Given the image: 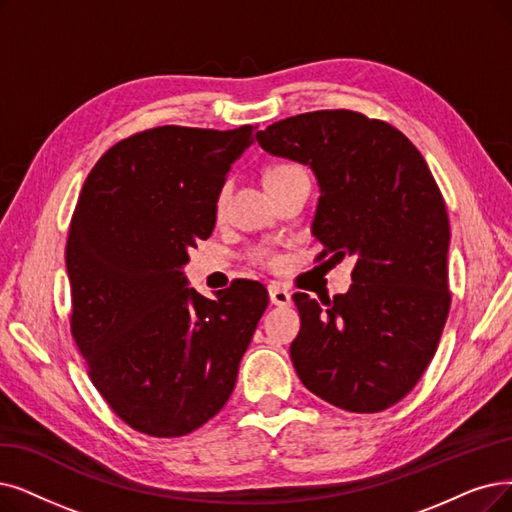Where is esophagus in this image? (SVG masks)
Returning <instances> with one entry per match:
<instances>
[{
    "mask_svg": "<svg viewBox=\"0 0 512 512\" xmlns=\"http://www.w3.org/2000/svg\"><path fill=\"white\" fill-rule=\"evenodd\" d=\"M269 298L275 306H288L292 302V294L288 290H283L279 283L269 285Z\"/></svg>",
    "mask_w": 512,
    "mask_h": 512,
    "instance_id": "esophagus-1",
    "label": "esophagus"
}]
</instances>
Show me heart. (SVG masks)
Instances as JSON below:
<instances>
[{
    "mask_svg": "<svg viewBox=\"0 0 512 512\" xmlns=\"http://www.w3.org/2000/svg\"><path fill=\"white\" fill-rule=\"evenodd\" d=\"M296 174H304V172L298 166H294V163H275V166H271L267 170V174H264V185L269 187V185H273V182H281V180L292 178ZM229 191H231V185H229V182H224V185L218 191V195H216V208L224 206V201H227V197H229ZM248 258L256 264H262V267H275L277 260H279L277 254L267 250V248L250 250Z\"/></svg>",
    "mask_w": 512,
    "mask_h": 512,
    "instance_id": "1",
    "label": "heart"
}]
</instances>
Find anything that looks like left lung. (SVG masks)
Listing matches in <instances>:
<instances>
[{"mask_svg":"<svg viewBox=\"0 0 512 512\" xmlns=\"http://www.w3.org/2000/svg\"><path fill=\"white\" fill-rule=\"evenodd\" d=\"M258 145L311 166L321 197L317 262L355 256L346 294H294L290 346L302 384L340 410L374 414L401 401L435 357L452 292L449 218L412 140L349 109L300 113L258 132Z\"/></svg>","mask_w":512,"mask_h":512,"instance_id":"left-lung-1","label":"left lung"}]
</instances>
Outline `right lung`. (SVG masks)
<instances>
[{"mask_svg":"<svg viewBox=\"0 0 512 512\" xmlns=\"http://www.w3.org/2000/svg\"><path fill=\"white\" fill-rule=\"evenodd\" d=\"M254 130L136 132L96 161L71 216V336L115 416L149 437L189 435L222 410L269 304L258 281L210 300L180 271Z\"/></svg>","mask_w":512,"mask_h":512,"instance_id":"right-lung-1","label":"right lung"}]
</instances>
